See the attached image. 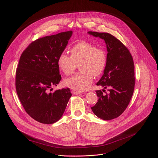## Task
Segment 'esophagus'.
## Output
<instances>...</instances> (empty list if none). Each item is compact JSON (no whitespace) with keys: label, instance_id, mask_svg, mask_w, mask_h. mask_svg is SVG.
I'll return each mask as SVG.
<instances>
[{"label":"esophagus","instance_id":"34e87169","mask_svg":"<svg viewBox=\"0 0 158 158\" xmlns=\"http://www.w3.org/2000/svg\"><path fill=\"white\" fill-rule=\"evenodd\" d=\"M71 92L73 95H79L80 94H82V92H79V91H76V90H74V89L72 90Z\"/></svg>","mask_w":158,"mask_h":158}]
</instances>
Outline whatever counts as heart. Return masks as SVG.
Masks as SVG:
<instances>
[{
  "label": "heart",
  "instance_id": "heart-1",
  "mask_svg": "<svg viewBox=\"0 0 158 158\" xmlns=\"http://www.w3.org/2000/svg\"><path fill=\"white\" fill-rule=\"evenodd\" d=\"M71 55L65 52L59 56L57 63L60 70L66 75L74 73L79 64L80 73L64 80V85L76 91L89 88L93 82V75H101L106 68L107 56L106 52L86 41L75 44L70 49Z\"/></svg>",
  "mask_w": 158,
  "mask_h": 158
}]
</instances>
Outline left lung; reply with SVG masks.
Here are the masks:
<instances>
[{
    "mask_svg": "<svg viewBox=\"0 0 158 158\" xmlns=\"http://www.w3.org/2000/svg\"><path fill=\"white\" fill-rule=\"evenodd\" d=\"M106 42L107 64L102 77L97 83L109 94L96 90L98 102L91 107L94 113L103 120H111L125 111L130 102L135 85V65L130 51L115 37L108 33L88 31Z\"/></svg>",
    "mask_w": 158,
    "mask_h": 158,
    "instance_id": "obj_1",
    "label": "left lung"
}]
</instances>
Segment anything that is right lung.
<instances>
[{
    "instance_id": "add662e5",
    "label": "right lung",
    "mask_w": 158,
    "mask_h": 158,
    "mask_svg": "<svg viewBox=\"0 0 158 158\" xmlns=\"http://www.w3.org/2000/svg\"><path fill=\"white\" fill-rule=\"evenodd\" d=\"M73 35L68 31L40 38L23 51L16 73V89L26 113L35 121L52 124L63 116L72 94L69 88L51 93L61 80L59 56Z\"/></svg>"
}]
</instances>
